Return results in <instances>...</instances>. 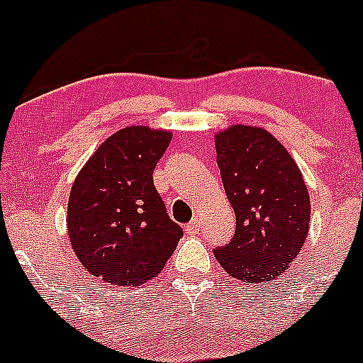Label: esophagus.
<instances>
[{"label": "esophagus", "instance_id": "obj_1", "mask_svg": "<svg viewBox=\"0 0 363 363\" xmlns=\"http://www.w3.org/2000/svg\"><path fill=\"white\" fill-rule=\"evenodd\" d=\"M199 228H200V218L195 216V220H193L191 223L186 225L184 230H186V234H188V235H195L196 232H199Z\"/></svg>", "mask_w": 363, "mask_h": 363}]
</instances>
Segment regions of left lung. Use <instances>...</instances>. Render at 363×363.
Listing matches in <instances>:
<instances>
[{
    "label": "left lung",
    "instance_id": "left-lung-1",
    "mask_svg": "<svg viewBox=\"0 0 363 363\" xmlns=\"http://www.w3.org/2000/svg\"><path fill=\"white\" fill-rule=\"evenodd\" d=\"M216 163L235 213V232L214 257L246 284L277 280L308 234L311 196L286 147L262 128L230 125L214 136Z\"/></svg>",
    "mask_w": 363,
    "mask_h": 363
}]
</instances>
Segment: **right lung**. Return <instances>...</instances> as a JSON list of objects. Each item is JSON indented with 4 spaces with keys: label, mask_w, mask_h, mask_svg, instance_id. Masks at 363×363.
<instances>
[{
    "label": "right lung",
    "mask_w": 363,
    "mask_h": 363,
    "mask_svg": "<svg viewBox=\"0 0 363 363\" xmlns=\"http://www.w3.org/2000/svg\"><path fill=\"white\" fill-rule=\"evenodd\" d=\"M172 133L129 125L104 140L74 181L67 206L70 245L84 269L135 287L161 273L182 228L154 186Z\"/></svg>",
    "instance_id": "obj_1"
}]
</instances>
